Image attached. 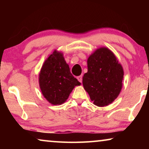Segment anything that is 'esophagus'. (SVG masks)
<instances>
[{"mask_svg":"<svg viewBox=\"0 0 149 149\" xmlns=\"http://www.w3.org/2000/svg\"><path fill=\"white\" fill-rule=\"evenodd\" d=\"M77 79H78V81H79V82L82 83V80H83V78H82V74L80 75V76H78V77H77Z\"/></svg>","mask_w":149,"mask_h":149,"instance_id":"1","label":"esophagus"}]
</instances>
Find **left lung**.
<instances>
[{
    "mask_svg": "<svg viewBox=\"0 0 149 149\" xmlns=\"http://www.w3.org/2000/svg\"><path fill=\"white\" fill-rule=\"evenodd\" d=\"M123 74V67L113 53L100 47L87 59V72L83 77V85L95 105L106 107L120 93Z\"/></svg>",
    "mask_w": 149,
    "mask_h": 149,
    "instance_id": "obj_1",
    "label": "left lung"
}]
</instances>
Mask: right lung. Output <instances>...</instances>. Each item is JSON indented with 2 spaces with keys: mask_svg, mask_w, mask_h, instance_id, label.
Segmentation results:
<instances>
[{
  "mask_svg": "<svg viewBox=\"0 0 149 149\" xmlns=\"http://www.w3.org/2000/svg\"><path fill=\"white\" fill-rule=\"evenodd\" d=\"M38 80L42 95L53 105L66 102L74 87L81 85L71 74L62 53L56 50L45 61Z\"/></svg>",
  "mask_w": 149,
  "mask_h": 149,
  "instance_id": "obj_1",
  "label": "right lung"
}]
</instances>
